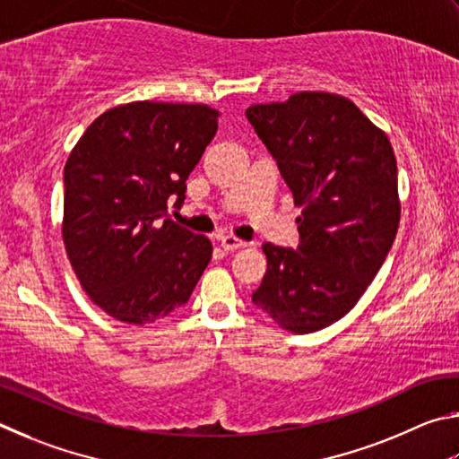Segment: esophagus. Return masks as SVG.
<instances>
[{
  "label": "esophagus",
  "instance_id": "esophagus-1",
  "mask_svg": "<svg viewBox=\"0 0 459 459\" xmlns=\"http://www.w3.org/2000/svg\"><path fill=\"white\" fill-rule=\"evenodd\" d=\"M247 244L244 242V239H238L236 236H223L221 238V247L225 252H234V250H239V247H246Z\"/></svg>",
  "mask_w": 459,
  "mask_h": 459
}]
</instances>
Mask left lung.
<instances>
[{"mask_svg": "<svg viewBox=\"0 0 459 459\" xmlns=\"http://www.w3.org/2000/svg\"><path fill=\"white\" fill-rule=\"evenodd\" d=\"M302 207L296 250L264 244L268 270L252 302L288 333L336 323L373 282L397 236L391 143L355 102L299 92L246 110Z\"/></svg>", "mask_w": 459, "mask_h": 459, "instance_id": "left-lung-1", "label": "left lung"}]
</instances>
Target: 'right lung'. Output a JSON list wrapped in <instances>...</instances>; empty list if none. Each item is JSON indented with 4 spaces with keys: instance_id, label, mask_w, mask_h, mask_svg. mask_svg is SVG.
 Here are the masks:
<instances>
[{
    "instance_id": "1",
    "label": "right lung",
    "mask_w": 459,
    "mask_h": 459,
    "mask_svg": "<svg viewBox=\"0 0 459 459\" xmlns=\"http://www.w3.org/2000/svg\"><path fill=\"white\" fill-rule=\"evenodd\" d=\"M207 104L139 100L94 120L64 167L62 238L80 286L126 325H151L189 300L212 242L169 220L217 133Z\"/></svg>"
}]
</instances>
